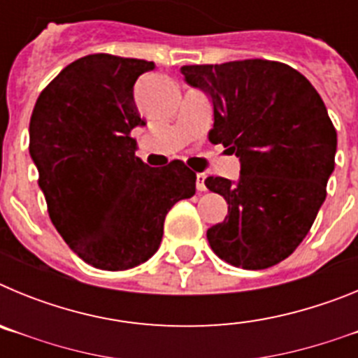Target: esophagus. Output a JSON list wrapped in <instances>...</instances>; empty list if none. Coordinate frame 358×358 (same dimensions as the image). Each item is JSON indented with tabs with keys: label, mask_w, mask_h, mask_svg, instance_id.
Wrapping results in <instances>:
<instances>
[{
	"label": "esophagus",
	"mask_w": 358,
	"mask_h": 358,
	"mask_svg": "<svg viewBox=\"0 0 358 358\" xmlns=\"http://www.w3.org/2000/svg\"><path fill=\"white\" fill-rule=\"evenodd\" d=\"M204 179H206V176H204V173H197V182H195V186H197V192H206Z\"/></svg>",
	"instance_id": "esophagus-1"
}]
</instances>
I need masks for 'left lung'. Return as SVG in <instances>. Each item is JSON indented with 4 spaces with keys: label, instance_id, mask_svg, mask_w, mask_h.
I'll list each match as a JSON object with an SVG mask.
<instances>
[{
    "label": "left lung",
    "instance_id": "left-lung-1",
    "mask_svg": "<svg viewBox=\"0 0 358 358\" xmlns=\"http://www.w3.org/2000/svg\"><path fill=\"white\" fill-rule=\"evenodd\" d=\"M186 82L213 102L211 143L229 147L240 177H208L227 202L206 236L218 258L260 271L296 251L327 199L337 132L315 87L297 69L248 59L182 66Z\"/></svg>",
    "mask_w": 358,
    "mask_h": 358
}]
</instances>
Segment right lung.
I'll return each mask as SVG.
<instances>
[{"instance_id": "obj_1", "label": "right lung", "mask_w": 358, "mask_h": 358, "mask_svg": "<svg viewBox=\"0 0 358 358\" xmlns=\"http://www.w3.org/2000/svg\"><path fill=\"white\" fill-rule=\"evenodd\" d=\"M154 62L93 53L66 66L37 98L30 156L48 213L85 264L125 271L159 248L164 217L194 197L182 161L152 169L136 156L132 129L145 125L134 84Z\"/></svg>"}]
</instances>
